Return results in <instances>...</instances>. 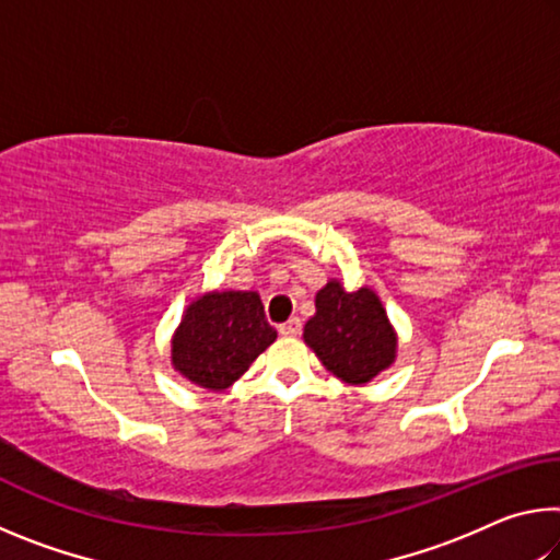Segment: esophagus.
Returning <instances> with one entry per match:
<instances>
[{"label":"esophagus","instance_id":"34e87169","mask_svg":"<svg viewBox=\"0 0 560 560\" xmlns=\"http://www.w3.org/2000/svg\"><path fill=\"white\" fill-rule=\"evenodd\" d=\"M279 334L281 336H299L301 334V318L293 316L291 320H287V324L279 326Z\"/></svg>","mask_w":560,"mask_h":560}]
</instances>
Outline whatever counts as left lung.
Returning a JSON list of instances; mask_svg holds the SVG:
<instances>
[{"label":"left lung","mask_w":560,"mask_h":560,"mask_svg":"<svg viewBox=\"0 0 560 560\" xmlns=\"http://www.w3.org/2000/svg\"><path fill=\"white\" fill-rule=\"evenodd\" d=\"M303 340L346 383L373 381L395 358V330L381 299L371 289L348 293L338 281L318 291L316 316L303 328Z\"/></svg>","instance_id":"left-lung-1"}]
</instances>
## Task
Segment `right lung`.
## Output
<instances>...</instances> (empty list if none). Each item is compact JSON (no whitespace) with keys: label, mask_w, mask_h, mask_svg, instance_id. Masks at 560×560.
<instances>
[{"label":"right lung","mask_w":560,"mask_h":560,"mask_svg":"<svg viewBox=\"0 0 560 560\" xmlns=\"http://www.w3.org/2000/svg\"><path fill=\"white\" fill-rule=\"evenodd\" d=\"M273 340L277 330L264 316L257 293L214 291L183 316L173 338V365L195 385L224 390Z\"/></svg>","instance_id":"1"}]
</instances>
